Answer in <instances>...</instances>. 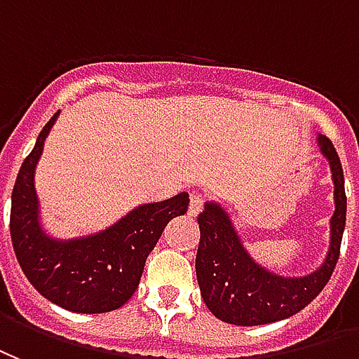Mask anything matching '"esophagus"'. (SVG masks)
Returning a JSON list of instances; mask_svg holds the SVG:
<instances>
[{
    "mask_svg": "<svg viewBox=\"0 0 359 359\" xmlns=\"http://www.w3.org/2000/svg\"><path fill=\"white\" fill-rule=\"evenodd\" d=\"M203 206H205V201L201 198V195H197V193H191L189 210H187V214H189L191 218H195V216H198V214L203 212Z\"/></svg>",
    "mask_w": 359,
    "mask_h": 359,
    "instance_id": "1",
    "label": "esophagus"
}]
</instances>
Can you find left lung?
Segmentation results:
<instances>
[{"label":"left lung","instance_id":"1","mask_svg":"<svg viewBox=\"0 0 359 359\" xmlns=\"http://www.w3.org/2000/svg\"><path fill=\"white\" fill-rule=\"evenodd\" d=\"M318 145L333 174L334 212L325 260L312 273L285 277L262 268L247 252L229 214L219 203L206 201L205 210L198 214L197 281L208 310L222 321L252 327L290 318L304 310L333 276L346 226L344 172L333 143L325 135H318Z\"/></svg>","mask_w":359,"mask_h":359}]
</instances>
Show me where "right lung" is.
<instances>
[{"instance_id":"obj_1","label":"right lung","mask_w":359,"mask_h":359,"mask_svg":"<svg viewBox=\"0 0 359 359\" xmlns=\"http://www.w3.org/2000/svg\"><path fill=\"white\" fill-rule=\"evenodd\" d=\"M55 112L18 170L11 195V241L26 279L41 297L78 313L112 312L124 306L140 285L149 252L170 219L182 216L189 195L140 205L103 231L55 239L43 231L34 174Z\"/></svg>"}]
</instances>
